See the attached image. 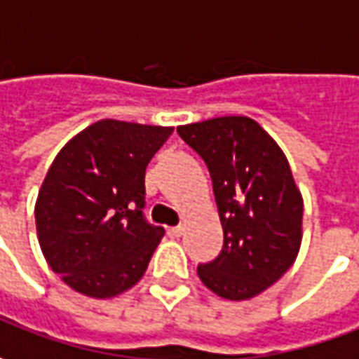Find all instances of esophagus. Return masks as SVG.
<instances>
[{"mask_svg":"<svg viewBox=\"0 0 359 359\" xmlns=\"http://www.w3.org/2000/svg\"><path fill=\"white\" fill-rule=\"evenodd\" d=\"M182 231H184V226L182 225L168 226V229H166V233H168L170 237H180V235H182Z\"/></svg>","mask_w":359,"mask_h":359,"instance_id":"esophagus-1","label":"esophagus"}]
</instances>
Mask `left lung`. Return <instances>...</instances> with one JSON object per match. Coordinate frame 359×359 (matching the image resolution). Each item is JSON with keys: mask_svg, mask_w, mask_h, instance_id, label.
Listing matches in <instances>:
<instances>
[{"mask_svg": "<svg viewBox=\"0 0 359 359\" xmlns=\"http://www.w3.org/2000/svg\"><path fill=\"white\" fill-rule=\"evenodd\" d=\"M210 172L223 249L196 273L207 287L243 302L271 287L302 245L304 198L283 150L255 120L210 118L177 128Z\"/></svg>", "mask_w": 359, "mask_h": 359, "instance_id": "1", "label": "left lung"}]
</instances>
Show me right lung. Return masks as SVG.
<instances>
[{
    "label": "right lung",
    "mask_w": 359,
    "mask_h": 359,
    "mask_svg": "<svg viewBox=\"0 0 359 359\" xmlns=\"http://www.w3.org/2000/svg\"><path fill=\"white\" fill-rule=\"evenodd\" d=\"M175 128L100 120L57 152L36 203L41 253L88 297H114L144 275L163 226L144 217L150 158Z\"/></svg>",
    "instance_id": "right-lung-1"
}]
</instances>
